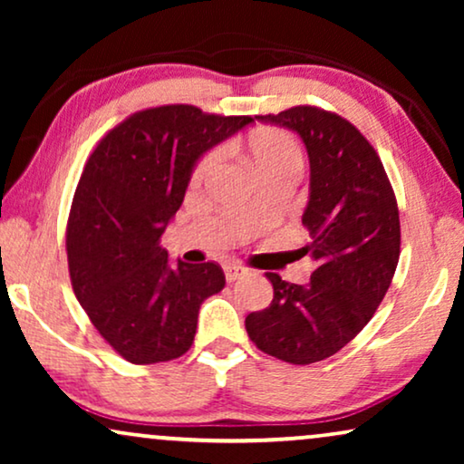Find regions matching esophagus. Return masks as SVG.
<instances>
[{
  "label": "esophagus",
  "instance_id": "34e87169",
  "mask_svg": "<svg viewBox=\"0 0 464 464\" xmlns=\"http://www.w3.org/2000/svg\"><path fill=\"white\" fill-rule=\"evenodd\" d=\"M224 272H226V281L234 283V281H238L240 276L246 275V268H243V266H238V264H227V266H224Z\"/></svg>",
  "mask_w": 464,
  "mask_h": 464
}]
</instances>
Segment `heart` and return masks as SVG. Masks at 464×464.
I'll return each instance as SVG.
<instances>
[{"label": "heart", "instance_id": "obj_1", "mask_svg": "<svg viewBox=\"0 0 464 464\" xmlns=\"http://www.w3.org/2000/svg\"><path fill=\"white\" fill-rule=\"evenodd\" d=\"M251 158L256 162L257 173L276 169H297L302 167V151L297 148L295 139L281 129H266L259 130L251 139ZM221 160V150L213 148L196 162L192 179L200 183L213 173Z\"/></svg>", "mask_w": 464, "mask_h": 464}]
</instances>
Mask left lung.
Listing matches in <instances>:
<instances>
[{
  "label": "left lung",
  "instance_id": "1",
  "mask_svg": "<svg viewBox=\"0 0 464 464\" xmlns=\"http://www.w3.org/2000/svg\"><path fill=\"white\" fill-rule=\"evenodd\" d=\"M295 130L310 160V198L302 224L314 272L308 285L268 272L270 306L245 319L259 351L285 363L332 357L363 329L384 300L401 251V226L382 160L357 126L334 111L297 105L256 116Z\"/></svg>",
  "mask_w": 464,
  "mask_h": 464
}]
</instances>
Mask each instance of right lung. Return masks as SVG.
<instances>
[{"instance_id": "obj_1", "label": "right lung", "mask_w": 464, "mask_h": 464, "mask_svg": "<svg viewBox=\"0 0 464 464\" xmlns=\"http://www.w3.org/2000/svg\"><path fill=\"white\" fill-rule=\"evenodd\" d=\"M251 122L194 105L150 107L113 126L88 156L67 221L69 276L88 319L130 363L186 354L200 304L224 289L215 262L170 268L160 238L196 160Z\"/></svg>"}]
</instances>
